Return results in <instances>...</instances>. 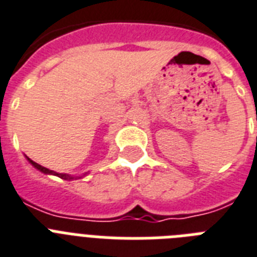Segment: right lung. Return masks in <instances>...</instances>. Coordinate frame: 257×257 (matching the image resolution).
Returning <instances> with one entry per match:
<instances>
[{
	"label": "right lung",
	"mask_w": 257,
	"mask_h": 257,
	"mask_svg": "<svg viewBox=\"0 0 257 257\" xmlns=\"http://www.w3.org/2000/svg\"><path fill=\"white\" fill-rule=\"evenodd\" d=\"M26 160L29 162H30L33 166H34L37 170H39V172H42L43 174H51V176H56V177H59V178L62 179H66V181H71V179H78V178H83L84 176H87V173L85 174H83V177H74V176H70V174H64V173H56L54 172V170H50V169L45 168V166H42V165L37 164V162H34L33 160H30L29 157H26Z\"/></svg>",
	"instance_id": "right-lung-1"
}]
</instances>
